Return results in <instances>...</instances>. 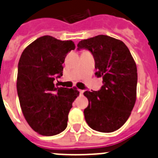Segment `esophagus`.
<instances>
[{
    "label": "esophagus",
    "instance_id": "esophagus-1",
    "mask_svg": "<svg viewBox=\"0 0 158 158\" xmlns=\"http://www.w3.org/2000/svg\"><path fill=\"white\" fill-rule=\"evenodd\" d=\"M79 93H80V95H82V94H83V92H84V90H82V89H79Z\"/></svg>",
    "mask_w": 158,
    "mask_h": 158
}]
</instances>
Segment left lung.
Wrapping results in <instances>:
<instances>
[{"mask_svg":"<svg viewBox=\"0 0 158 158\" xmlns=\"http://www.w3.org/2000/svg\"><path fill=\"white\" fill-rule=\"evenodd\" d=\"M95 60L97 77H102L99 91H85L89 106L84 115L91 128L109 133L126 122L136 102L137 66L127 46L120 40L98 35L78 44Z\"/></svg>","mask_w":158,"mask_h":158,"instance_id":"1","label":"left lung"}]
</instances>
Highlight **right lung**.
Wrapping results in <instances>:
<instances>
[{"instance_id":"obj_1","label":"right lung","mask_w":158,"mask_h":158,"mask_svg":"<svg viewBox=\"0 0 158 158\" xmlns=\"http://www.w3.org/2000/svg\"><path fill=\"white\" fill-rule=\"evenodd\" d=\"M75 48L72 40L44 36L20 56L17 79L20 108L31 128L41 135H58L67 127L68 114L79 92L75 87H55L53 81L63 76L65 58Z\"/></svg>"}]
</instances>
